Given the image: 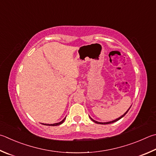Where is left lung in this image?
I'll use <instances>...</instances> for the list:
<instances>
[{"instance_id": "obj_1", "label": "left lung", "mask_w": 156, "mask_h": 156, "mask_svg": "<svg viewBox=\"0 0 156 156\" xmlns=\"http://www.w3.org/2000/svg\"><path fill=\"white\" fill-rule=\"evenodd\" d=\"M131 108V107H129V108ZM129 108L128 109V110H127V111L125 112V113H124V114L122 115V116H121V117H119L118 119H115V120H113V121H108V122H104V123H102V122H98V121H95V120H93V119L91 118V117H90V119H91L93 121V122H95V123H98V124H109V123H114V122H116V121H119V119H121V118H122V117H124V116H125L126 115V113L127 112H128V110H129Z\"/></svg>"}]
</instances>
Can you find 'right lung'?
Returning a JSON list of instances; mask_svg holds the SVG:
<instances>
[{
    "mask_svg": "<svg viewBox=\"0 0 156 156\" xmlns=\"http://www.w3.org/2000/svg\"><path fill=\"white\" fill-rule=\"evenodd\" d=\"M66 118H64L61 121V122H58V123H53V124L41 123V124H43V125H45V126H59V125H61V124H62V123H63L64 122V121L66 120Z\"/></svg>",
    "mask_w": 156,
    "mask_h": 156,
    "instance_id": "obj_1",
    "label": "right lung"
}]
</instances>
